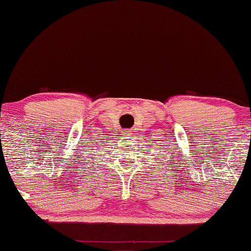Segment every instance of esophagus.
<instances>
[{"instance_id": "obj_1", "label": "esophagus", "mask_w": 251, "mask_h": 251, "mask_svg": "<svg viewBox=\"0 0 251 251\" xmlns=\"http://www.w3.org/2000/svg\"><path fill=\"white\" fill-rule=\"evenodd\" d=\"M131 133H133V131H131V130H126L125 131V135H131Z\"/></svg>"}]
</instances>
